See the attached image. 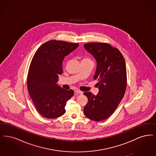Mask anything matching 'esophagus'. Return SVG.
<instances>
[{
  "mask_svg": "<svg viewBox=\"0 0 156 156\" xmlns=\"http://www.w3.org/2000/svg\"><path fill=\"white\" fill-rule=\"evenodd\" d=\"M75 93L76 94H83V92L80 91V90H76L75 91Z\"/></svg>",
  "mask_w": 156,
  "mask_h": 156,
  "instance_id": "34e87169",
  "label": "esophagus"
}]
</instances>
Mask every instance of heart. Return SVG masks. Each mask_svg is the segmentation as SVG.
I'll return each instance as SVG.
<instances>
[{
	"label": "heart",
	"mask_w": 156,
	"mask_h": 156,
	"mask_svg": "<svg viewBox=\"0 0 156 156\" xmlns=\"http://www.w3.org/2000/svg\"><path fill=\"white\" fill-rule=\"evenodd\" d=\"M82 61H90L88 58H84L83 59H82Z\"/></svg>",
	"instance_id": "obj_1"
}]
</instances>
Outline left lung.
Instances as JSON below:
<instances>
[{"label": "left lung", "instance_id": "1", "mask_svg": "<svg viewBox=\"0 0 156 156\" xmlns=\"http://www.w3.org/2000/svg\"><path fill=\"white\" fill-rule=\"evenodd\" d=\"M97 61L94 79L99 81L97 95L84 92L88 98L84 114L93 121H101L113 114L122 100L127 86L126 63L121 52L104 42H90L84 45Z\"/></svg>", "mask_w": 156, "mask_h": 156}]
</instances>
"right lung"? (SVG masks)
<instances>
[{
	"instance_id": "1",
	"label": "right lung",
	"mask_w": 156,
	"mask_h": 156,
	"mask_svg": "<svg viewBox=\"0 0 156 156\" xmlns=\"http://www.w3.org/2000/svg\"><path fill=\"white\" fill-rule=\"evenodd\" d=\"M79 46L78 43L50 40L39 48L31 60L27 76V88L37 111L52 119L63 115L66 102L74 94L58 86L65 56Z\"/></svg>"
}]
</instances>
